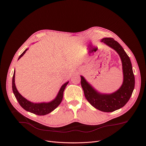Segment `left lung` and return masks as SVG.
<instances>
[{
  "mask_svg": "<svg viewBox=\"0 0 146 146\" xmlns=\"http://www.w3.org/2000/svg\"><path fill=\"white\" fill-rule=\"evenodd\" d=\"M102 42L116 51L121 58L123 74L122 84L117 91L110 94L98 92L81 76V85L86 98L93 107L103 112H113L123 107L129 100L135 88V76L130 58L117 41L113 38L106 37Z\"/></svg>",
  "mask_w": 146,
  "mask_h": 146,
  "instance_id": "obj_1",
  "label": "left lung"
}]
</instances>
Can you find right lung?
<instances>
[{"label": "right lung", "instance_id": "obj_1", "mask_svg": "<svg viewBox=\"0 0 146 146\" xmlns=\"http://www.w3.org/2000/svg\"><path fill=\"white\" fill-rule=\"evenodd\" d=\"M27 50L28 49L27 48L21 54V55L18 58V59H19L24 55V54L26 52ZM69 81L65 83V84L61 87L55 99L48 103H34L28 100L21 95L17 90L15 84V70L13 76L12 88L16 99L18 102L20 106L24 109L30 113H33L38 115H44L51 113L59 105V104L61 103L62 100V98H63L64 91Z\"/></svg>", "mask_w": 146, "mask_h": 146}]
</instances>
